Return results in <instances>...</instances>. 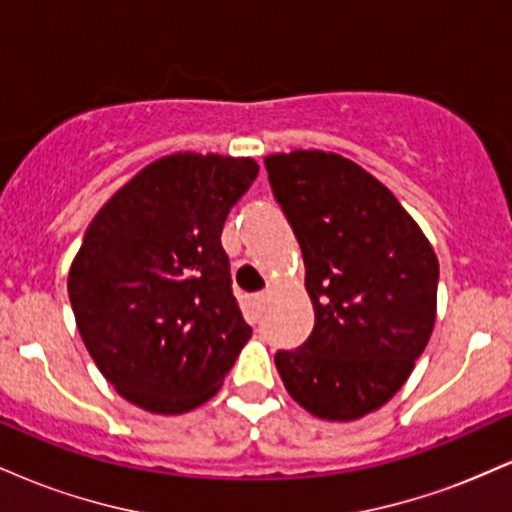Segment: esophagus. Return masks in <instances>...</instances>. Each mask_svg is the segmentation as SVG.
<instances>
[{
	"label": "esophagus",
	"mask_w": 512,
	"mask_h": 512,
	"mask_svg": "<svg viewBox=\"0 0 512 512\" xmlns=\"http://www.w3.org/2000/svg\"><path fill=\"white\" fill-rule=\"evenodd\" d=\"M252 301H255V305H257V308H262V305H264V301H267V293H257V296H255V298H252Z\"/></svg>",
	"instance_id": "34e87169"
}]
</instances>
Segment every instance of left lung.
<instances>
[{
    "mask_svg": "<svg viewBox=\"0 0 512 512\" xmlns=\"http://www.w3.org/2000/svg\"><path fill=\"white\" fill-rule=\"evenodd\" d=\"M303 252L310 337L274 363L289 395L327 421L380 409L407 383L436 322L438 257L380 180L349 158H264Z\"/></svg>",
    "mask_w": 512,
    "mask_h": 512,
    "instance_id": "8db88e82",
    "label": "left lung"
}]
</instances>
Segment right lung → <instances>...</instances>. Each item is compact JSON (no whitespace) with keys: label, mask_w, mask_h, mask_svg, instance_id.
<instances>
[{"label":"right lung","mask_w":512,"mask_h":512,"mask_svg":"<svg viewBox=\"0 0 512 512\" xmlns=\"http://www.w3.org/2000/svg\"><path fill=\"white\" fill-rule=\"evenodd\" d=\"M257 170L252 158H158L86 228L67 279L76 327L105 380L151 414L214 397L248 344L221 231Z\"/></svg>","instance_id":"obj_1"}]
</instances>
